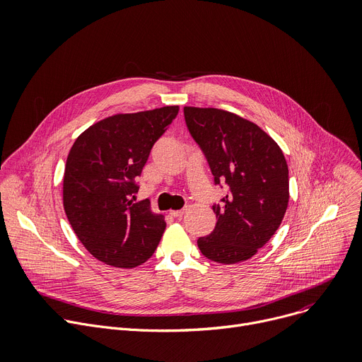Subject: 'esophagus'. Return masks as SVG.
I'll list each match as a JSON object with an SVG mask.
<instances>
[{"instance_id": "esophagus-1", "label": "esophagus", "mask_w": 362, "mask_h": 362, "mask_svg": "<svg viewBox=\"0 0 362 362\" xmlns=\"http://www.w3.org/2000/svg\"><path fill=\"white\" fill-rule=\"evenodd\" d=\"M183 214H185V208L183 209H177V211H170V215L175 216V218H180Z\"/></svg>"}]
</instances>
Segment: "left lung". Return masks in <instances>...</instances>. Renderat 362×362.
I'll list each match as a JSON object with an SVG mask.
<instances>
[{
  "label": "left lung",
  "mask_w": 362,
  "mask_h": 362,
  "mask_svg": "<svg viewBox=\"0 0 362 362\" xmlns=\"http://www.w3.org/2000/svg\"><path fill=\"white\" fill-rule=\"evenodd\" d=\"M190 136L202 150L215 186L216 224L198 238L201 253L218 263L250 259L275 234L290 199L288 165L278 144L257 125L220 109L183 107Z\"/></svg>",
  "instance_id": "left-lung-1"
}]
</instances>
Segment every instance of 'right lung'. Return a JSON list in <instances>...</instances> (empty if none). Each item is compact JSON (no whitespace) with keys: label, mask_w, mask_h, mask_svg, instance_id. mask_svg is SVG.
I'll list each match as a JSON object with an SVG mask.
<instances>
[{"label":"right lung","mask_w":362,"mask_h":362,"mask_svg":"<svg viewBox=\"0 0 362 362\" xmlns=\"http://www.w3.org/2000/svg\"><path fill=\"white\" fill-rule=\"evenodd\" d=\"M179 106L116 115L84 131L64 175V208L84 247L106 264L135 268L157 249L165 223L147 201L134 204L136 177Z\"/></svg>","instance_id":"1"}]
</instances>
